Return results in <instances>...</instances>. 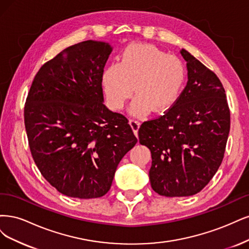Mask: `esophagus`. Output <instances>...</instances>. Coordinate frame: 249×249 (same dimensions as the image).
<instances>
[{
	"label": "esophagus",
	"mask_w": 249,
	"mask_h": 249,
	"mask_svg": "<svg viewBox=\"0 0 249 249\" xmlns=\"http://www.w3.org/2000/svg\"><path fill=\"white\" fill-rule=\"evenodd\" d=\"M129 124H130V126H131V128H132V130H133L134 134L138 135V131H139V128H140L141 123L138 121V120L130 119V120H129Z\"/></svg>",
	"instance_id": "1"
}]
</instances>
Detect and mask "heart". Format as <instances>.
<instances>
[{
	"mask_svg": "<svg viewBox=\"0 0 249 249\" xmlns=\"http://www.w3.org/2000/svg\"><path fill=\"white\" fill-rule=\"evenodd\" d=\"M185 79L186 67L179 57L146 43L126 46L120 62L109 65L102 76L107 98L116 109L124 107L134 87L136 97L130 111L136 116L146 115L150 109L161 113L173 107Z\"/></svg>",
	"mask_w": 249,
	"mask_h": 249,
	"instance_id": "1",
	"label": "heart"
}]
</instances>
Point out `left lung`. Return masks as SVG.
I'll return each mask as SVG.
<instances>
[{
    "label": "left lung",
    "instance_id": "left-lung-1",
    "mask_svg": "<svg viewBox=\"0 0 249 249\" xmlns=\"http://www.w3.org/2000/svg\"><path fill=\"white\" fill-rule=\"evenodd\" d=\"M188 82L164 115L143 122L141 145L151 151V186L163 196H189L202 190L219 168L231 116L221 82L187 51Z\"/></svg>",
    "mask_w": 249,
    "mask_h": 249
}]
</instances>
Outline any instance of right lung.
Wrapping results in <instances>:
<instances>
[{
  "label": "right lung",
  "instance_id": "add662e5",
  "mask_svg": "<svg viewBox=\"0 0 249 249\" xmlns=\"http://www.w3.org/2000/svg\"><path fill=\"white\" fill-rule=\"evenodd\" d=\"M111 51L93 40L67 47L39 69L26 100L32 157L45 180L70 197L106 195L119 162L138 142L127 118L103 104Z\"/></svg>",
  "mask_w": 249,
  "mask_h": 249
}]
</instances>
